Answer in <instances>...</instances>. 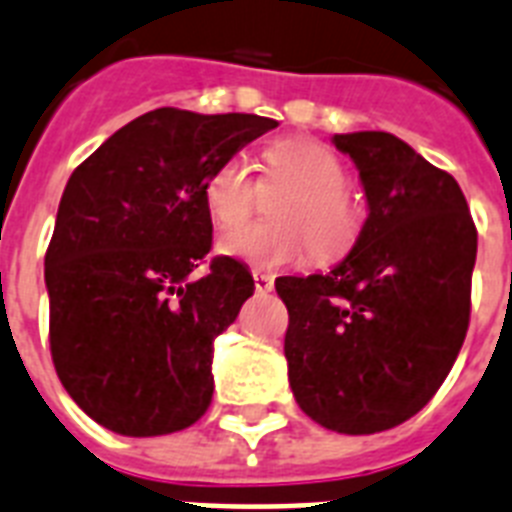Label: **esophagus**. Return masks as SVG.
<instances>
[{
  "label": "esophagus",
  "instance_id": "esophagus-1",
  "mask_svg": "<svg viewBox=\"0 0 512 512\" xmlns=\"http://www.w3.org/2000/svg\"><path fill=\"white\" fill-rule=\"evenodd\" d=\"M273 286H276V278L270 276V273H263V270H255V289L257 292H273Z\"/></svg>",
  "mask_w": 512,
  "mask_h": 512
}]
</instances>
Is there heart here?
I'll use <instances>...</instances> for the list:
<instances>
[{
	"label": "heart",
	"mask_w": 512,
	"mask_h": 512,
	"mask_svg": "<svg viewBox=\"0 0 512 512\" xmlns=\"http://www.w3.org/2000/svg\"><path fill=\"white\" fill-rule=\"evenodd\" d=\"M265 184L286 186L270 202V218L223 239V252L257 268H281L313 252L336 263L355 249L365 228L363 202L347 189L336 152L313 139H278L263 152ZM205 207L220 231L239 228L257 205V181L244 157L218 162L205 181Z\"/></svg>",
	"instance_id": "1"
}]
</instances>
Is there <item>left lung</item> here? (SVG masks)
<instances>
[{"label":"left lung","instance_id":"8db88e82","mask_svg":"<svg viewBox=\"0 0 512 512\" xmlns=\"http://www.w3.org/2000/svg\"><path fill=\"white\" fill-rule=\"evenodd\" d=\"M360 170L368 218L342 263L276 278L284 355L302 413L376 434L436 394L471 321L476 226L458 181L386 131L336 134Z\"/></svg>","mask_w":512,"mask_h":512}]
</instances>
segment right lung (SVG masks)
Here are the masks:
<instances>
[{
	"label": "right lung",
	"mask_w": 512,
	"mask_h": 512,
	"mask_svg": "<svg viewBox=\"0 0 512 512\" xmlns=\"http://www.w3.org/2000/svg\"><path fill=\"white\" fill-rule=\"evenodd\" d=\"M278 123L160 107L73 170L44 257L49 347L65 392L123 436L189 429L213 400V342L252 297L234 257H213L210 170Z\"/></svg>",
	"instance_id": "add662e5"
}]
</instances>
